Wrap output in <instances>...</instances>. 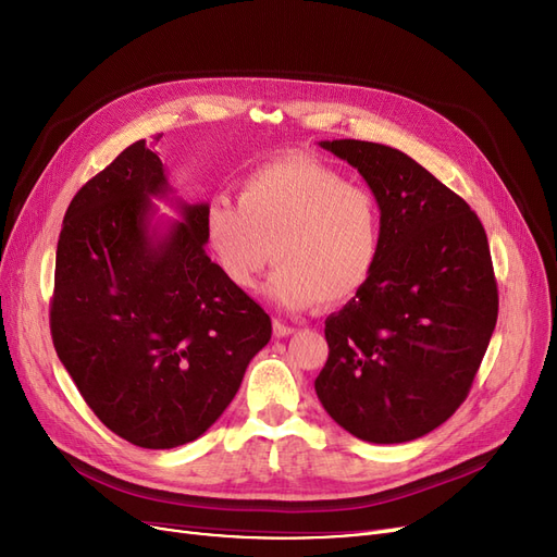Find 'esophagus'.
I'll return each instance as SVG.
<instances>
[{
  "label": "esophagus",
  "mask_w": 557,
  "mask_h": 557,
  "mask_svg": "<svg viewBox=\"0 0 557 557\" xmlns=\"http://www.w3.org/2000/svg\"><path fill=\"white\" fill-rule=\"evenodd\" d=\"M295 332H297L295 325H285L283 320L274 318V334H276V336H290V334H295Z\"/></svg>",
  "instance_id": "34e87169"
}]
</instances>
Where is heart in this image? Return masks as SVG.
Returning <instances> with one entry per match:
<instances>
[{
    "mask_svg": "<svg viewBox=\"0 0 557 557\" xmlns=\"http://www.w3.org/2000/svg\"><path fill=\"white\" fill-rule=\"evenodd\" d=\"M201 232L218 272L239 290L256 288L274 252L278 267L267 297L285 311L350 299L372 276L381 250L372 193L309 156L262 164L244 178L237 205L209 199Z\"/></svg>",
    "mask_w": 557,
    "mask_h": 557,
    "instance_id": "heart-1",
    "label": "heart"
}]
</instances>
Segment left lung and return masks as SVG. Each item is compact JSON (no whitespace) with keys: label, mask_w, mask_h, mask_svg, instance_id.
Returning <instances> with one entry per match:
<instances>
[{"label":"left lung","mask_w":557,"mask_h":557,"mask_svg":"<svg viewBox=\"0 0 557 557\" xmlns=\"http://www.w3.org/2000/svg\"><path fill=\"white\" fill-rule=\"evenodd\" d=\"M362 174L381 209L372 276L327 315L315 395L346 432L411 442L467 399L497 323V281L479 215L397 148L320 141Z\"/></svg>","instance_id":"left-lung-1"}]
</instances>
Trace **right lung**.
Here are the masks:
<instances>
[{
	"label": "right lung",
	"instance_id": "add662e5",
	"mask_svg": "<svg viewBox=\"0 0 557 557\" xmlns=\"http://www.w3.org/2000/svg\"><path fill=\"white\" fill-rule=\"evenodd\" d=\"M150 146H127L66 209L50 334L95 416L125 442L162 450L221 418L272 320L207 256V205H178L181 223L150 227V197L172 190Z\"/></svg>",
	"mask_w": 557,
	"mask_h": 557
}]
</instances>
